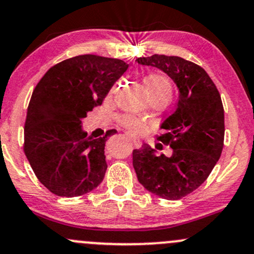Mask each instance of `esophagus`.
I'll return each mask as SVG.
<instances>
[{
    "mask_svg": "<svg viewBox=\"0 0 254 254\" xmlns=\"http://www.w3.org/2000/svg\"><path fill=\"white\" fill-rule=\"evenodd\" d=\"M127 138H129V140L131 141L132 143H134V146H135V147H140V146H141V141L138 140L137 137H135V136L127 135Z\"/></svg>",
    "mask_w": 254,
    "mask_h": 254,
    "instance_id": "1",
    "label": "esophagus"
}]
</instances>
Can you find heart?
I'll return each mask as SVG.
<instances>
[{
	"instance_id": "heart-1",
	"label": "heart",
	"mask_w": 254,
	"mask_h": 254,
	"mask_svg": "<svg viewBox=\"0 0 254 254\" xmlns=\"http://www.w3.org/2000/svg\"><path fill=\"white\" fill-rule=\"evenodd\" d=\"M143 84H145L146 89L151 96V98L156 97H168L170 100L172 97V84L170 81L165 78L164 75L158 73H151L146 76L143 80ZM117 86L118 85H114L111 90V95H113L117 91ZM122 123L127 129H129L130 131L134 132H140L143 129V124L141 120L134 118V117H123Z\"/></svg>"
}]
</instances>
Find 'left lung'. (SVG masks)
I'll use <instances>...</instances> for the list:
<instances>
[{
    "mask_svg": "<svg viewBox=\"0 0 254 254\" xmlns=\"http://www.w3.org/2000/svg\"><path fill=\"white\" fill-rule=\"evenodd\" d=\"M164 71L179 90L174 113L157 136L173 148L157 156L147 143L132 151V165L141 185L162 198L180 199L204 183L224 146V108L220 93L203 68L176 56L153 55L136 60Z\"/></svg>",
    "mask_w": 254,
    "mask_h": 254,
    "instance_id": "1",
    "label": "left lung"
}]
</instances>
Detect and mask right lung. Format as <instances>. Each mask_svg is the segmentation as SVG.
I'll return each instance as SVG.
<instances>
[{
  "instance_id": "1",
  "label": "right lung",
  "mask_w": 254,
  "mask_h": 254,
  "mask_svg": "<svg viewBox=\"0 0 254 254\" xmlns=\"http://www.w3.org/2000/svg\"><path fill=\"white\" fill-rule=\"evenodd\" d=\"M129 64L82 55L56 64L36 85L26 113L24 152L40 183L52 193L76 197L102 183L107 136L92 138L81 120L102 105Z\"/></svg>"
}]
</instances>
